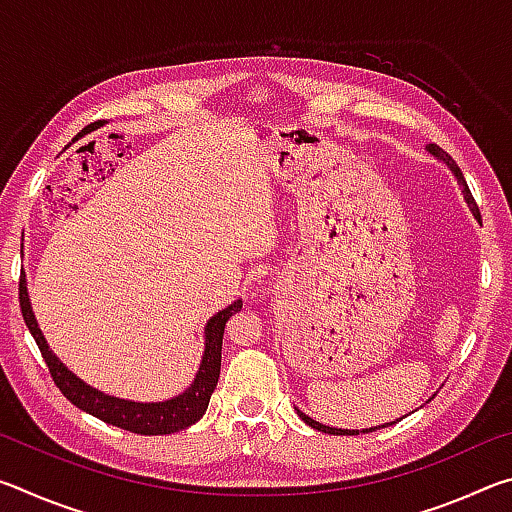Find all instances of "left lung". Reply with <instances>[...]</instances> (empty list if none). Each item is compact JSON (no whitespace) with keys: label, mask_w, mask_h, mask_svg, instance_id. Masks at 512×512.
Returning <instances> with one entry per match:
<instances>
[{"label":"left lung","mask_w":512,"mask_h":512,"mask_svg":"<svg viewBox=\"0 0 512 512\" xmlns=\"http://www.w3.org/2000/svg\"><path fill=\"white\" fill-rule=\"evenodd\" d=\"M427 151H429L436 160H440L443 164H447L449 171L454 173V178H456L458 187H461V192H463V198H465L467 207H470V212L474 214V219H479V207H476L474 198H472V194H470V187H467V183H465L463 171L458 169V164L452 160V155H449L447 151L440 149V146H436V144H429V146H427ZM296 411H298V415L302 418V422L309 424L311 429H318V431H323V433H332V436H357V433H370V431H377V429L391 427V424H395V422H400V420H402V418H400V420H393V422L381 424V427H370V429H361V431H359V429H336V427H327V424H320V422H316L314 418H309V415H305V413H302L300 409H296Z\"/></svg>","instance_id":"obj_1"}]
</instances>
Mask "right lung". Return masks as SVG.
<instances>
[{
  "label": "right lung",
  "instance_id": "1",
  "mask_svg": "<svg viewBox=\"0 0 512 512\" xmlns=\"http://www.w3.org/2000/svg\"><path fill=\"white\" fill-rule=\"evenodd\" d=\"M20 307L24 323H27L31 336L36 339L51 377H54L60 393H63L69 402L79 406L81 411L94 415V418L112 424V427L142 433V436H167V433H176L180 429L192 427V424H196L205 415L221 372V345L225 323H228L230 316H235L237 311H241V300H235L232 305L216 311V314L207 320L203 329L205 350L194 381L180 395L162 402L124 400V397H115L99 391V388H92L90 384H85L81 377H76L74 372L49 350L45 334H42L38 320L33 316L27 289V275L24 273L20 277Z\"/></svg>",
  "mask_w": 512,
  "mask_h": 512
}]
</instances>
